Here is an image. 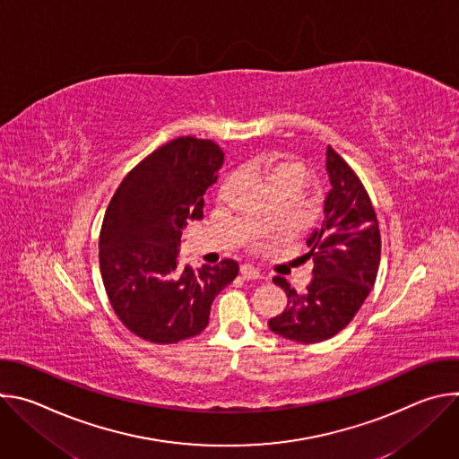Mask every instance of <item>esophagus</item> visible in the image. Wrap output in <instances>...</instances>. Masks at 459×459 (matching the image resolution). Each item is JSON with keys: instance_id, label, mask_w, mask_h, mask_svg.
Masks as SVG:
<instances>
[{"instance_id": "34e87169", "label": "esophagus", "mask_w": 459, "mask_h": 459, "mask_svg": "<svg viewBox=\"0 0 459 459\" xmlns=\"http://www.w3.org/2000/svg\"><path fill=\"white\" fill-rule=\"evenodd\" d=\"M239 274L245 280H257V278H261V273L255 267H252V265H241L239 267Z\"/></svg>"}]
</instances>
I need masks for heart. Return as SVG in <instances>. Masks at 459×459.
Returning a JSON list of instances; mask_svg holds the SVG:
<instances>
[{
	"label": "heart",
	"instance_id": "b5f03b06",
	"mask_svg": "<svg viewBox=\"0 0 459 459\" xmlns=\"http://www.w3.org/2000/svg\"><path fill=\"white\" fill-rule=\"evenodd\" d=\"M292 170H299L296 165H289V163H280V165H276L273 170H271V181L274 179V178H278V176H283V174H287V172H292Z\"/></svg>",
	"mask_w": 459,
	"mask_h": 459
}]
</instances>
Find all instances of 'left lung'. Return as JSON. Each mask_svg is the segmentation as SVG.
Instances as JSON below:
<instances>
[{
    "label": "left lung",
    "instance_id": "8db88e82",
    "mask_svg": "<svg viewBox=\"0 0 459 459\" xmlns=\"http://www.w3.org/2000/svg\"><path fill=\"white\" fill-rule=\"evenodd\" d=\"M331 192L325 200V220L307 239L314 278L303 294L276 276L287 294V308L269 319L271 331L299 343H317L336 336L354 319L379 269L381 236L370 195L351 165L326 149Z\"/></svg>",
    "mask_w": 459,
    "mask_h": 459
}]
</instances>
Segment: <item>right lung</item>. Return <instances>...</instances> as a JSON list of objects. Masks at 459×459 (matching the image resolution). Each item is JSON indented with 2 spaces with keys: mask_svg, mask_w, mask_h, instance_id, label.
<instances>
[{
  "mask_svg": "<svg viewBox=\"0 0 459 459\" xmlns=\"http://www.w3.org/2000/svg\"><path fill=\"white\" fill-rule=\"evenodd\" d=\"M221 163L216 142L179 136L130 170L107 207L100 230L105 292L119 321L145 342L198 336L214 298L239 273L234 259L198 273L178 264L181 230L202 220L204 194Z\"/></svg>",
  "mask_w": 459,
  "mask_h": 459,
  "instance_id": "add662e5",
  "label": "right lung"
}]
</instances>
